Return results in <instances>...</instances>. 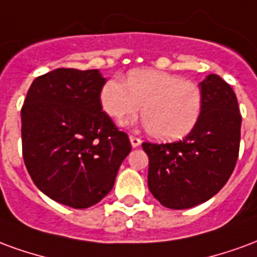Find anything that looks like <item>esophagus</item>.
Segmentation results:
<instances>
[{
  "mask_svg": "<svg viewBox=\"0 0 257 257\" xmlns=\"http://www.w3.org/2000/svg\"><path fill=\"white\" fill-rule=\"evenodd\" d=\"M130 142H131V147L133 148H137V147H140L141 145V138H138V137H134V136H131L130 137Z\"/></svg>",
  "mask_w": 257,
  "mask_h": 257,
  "instance_id": "esophagus-1",
  "label": "esophagus"
}]
</instances>
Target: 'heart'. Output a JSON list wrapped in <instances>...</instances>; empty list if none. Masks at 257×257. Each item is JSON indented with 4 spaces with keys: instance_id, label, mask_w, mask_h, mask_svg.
Instances as JSON below:
<instances>
[{
    "instance_id": "1",
    "label": "heart",
    "mask_w": 257,
    "mask_h": 257,
    "mask_svg": "<svg viewBox=\"0 0 257 257\" xmlns=\"http://www.w3.org/2000/svg\"><path fill=\"white\" fill-rule=\"evenodd\" d=\"M100 101L104 112L116 121L134 117L144 105L142 119L148 130L163 141L188 136L203 109V93L196 82L156 69L131 71L127 83L109 79Z\"/></svg>"
}]
</instances>
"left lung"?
Returning a JSON list of instances; mask_svg holds the SVG:
<instances>
[{
  "mask_svg": "<svg viewBox=\"0 0 257 257\" xmlns=\"http://www.w3.org/2000/svg\"><path fill=\"white\" fill-rule=\"evenodd\" d=\"M203 109L181 141L142 142L149 157L148 186L162 205L186 209L223 188L238 159L241 113L231 86L211 74L200 83Z\"/></svg>",
  "mask_w": 257,
  "mask_h": 257,
  "instance_id": "obj_1",
  "label": "left lung"
}]
</instances>
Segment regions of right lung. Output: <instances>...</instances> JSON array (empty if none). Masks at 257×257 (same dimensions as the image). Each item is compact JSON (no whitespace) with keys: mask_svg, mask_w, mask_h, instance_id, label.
Wrapping results in <instances>:
<instances>
[{"mask_svg":"<svg viewBox=\"0 0 257 257\" xmlns=\"http://www.w3.org/2000/svg\"><path fill=\"white\" fill-rule=\"evenodd\" d=\"M98 69L57 68L35 78L22 106L24 164L48 197L82 209L110 192L131 151L102 110Z\"/></svg>","mask_w":257,"mask_h":257,"instance_id":"1","label":"right lung"}]
</instances>
